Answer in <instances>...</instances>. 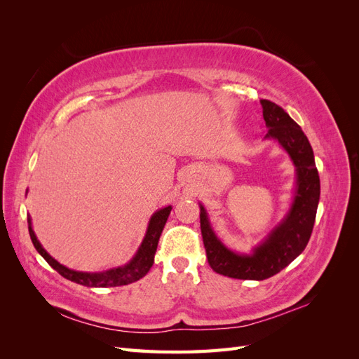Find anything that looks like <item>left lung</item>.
<instances>
[{
	"label": "left lung",
	"mask_w": 359,
	"mask_h": 359,
	"mask_svg": "<svg viewBox=\"0 0 359 359\" xmlns=\"http://www.w3.org/2000/svg\"><path fill=\"white\" fill-rule=\"evenodd\" d=\"M260 103L268 127L266 137L277 139L295 163L298 190L285 222L253 255H236L217 240L201 205V232L206 259L217 274L231 278L265 280L280 273L298 257L311 236L320 196L319 173L307 136L283 107L269 100H260Z\"/></svg>",
	"instance_id": "left-lung-1"
}]
</instances>
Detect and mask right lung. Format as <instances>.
I'll return each instance as SVG.
<instances>
[{
    "mask_svg": "<svg viewBox=\"0 0 359 359\" xmlns=\"http://www.w3.org/2000/svg\"><path fill=\"white\" fill-rule=\"evenodd\" d=\"M170 210H172V206H166V208L157 211L153 215V219H151L149 226H148V232L145 235V240H144L142 245H140V248L137 250V253L133 257L132 262L127 264L123 268L109 269V271H106V273H100V274L79 273V271H72L66 266L60 265L55 259L50 257L46 253V250L43 248L40 245V243L37 241L34 231H32V227H31L29 219H28V231H29L31 241H32V244H34L37 252L43 257H45L46 262L53 269H55L57 273H60L64 278L74 281V283L82 285V286H88V287H115V286H124L128 283H133V281L147 276L149 268L154 264V255L157 250V244L160 240V235L163 232V227H165V224L168 222Z\"/></svg>",
    "mask_w": 359,
    "mask_h": 359,
    "instance_id": "1",
    "label": "right lung"
}]
</instances>
